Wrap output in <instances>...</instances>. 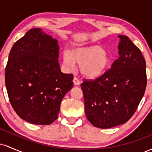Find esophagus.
Segmentation results:
<instances>
[{"instance_id": "34e87169", "label": "esophagus", "mask_w": 152, "mask_h": 152, "mask_svg": "<svg viewBox=\"0 0 152 152\" xmlns=\"http://www.w3.org/2000/svg\"><path fill=\"white\" fill-rule=\"evenodd\" d=\"M73 82H74V84L75 85V86H78V85L80 84V81L77 78H76V77L74 78Z\"/></svg>"}]
</instances>
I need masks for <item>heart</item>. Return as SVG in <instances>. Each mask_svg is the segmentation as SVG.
<instances>
[{
  "label": "heart",
  "instance_id": "heart-1",
  "mask_svg": "<svg viewBox=\"0 0 152 152\" xmlns=\"http://www.w3.org/2000/svg\"><path fill=\"white\" fill-rule=\"evenodd\" d=\"M63 63L68 69H74L75 64L80 65V71L85 78L96 79L109 70L111 58L109 53L100 46L81 47L72 52L63 53Z\"/></svg>",
  "mask_w": 152,
  "mask_h": 152
}]
</instances>
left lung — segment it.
Masks as SVG:
<instances>
[{"mask_svg":"<svg viewBox=\"0 0 152 152\" xmlns=\"http://www.w3.org/2000/svg\"><path fill=\"white\" fill-rule=\"evenodd\" d=\"M119 57L102 76L81 84L85 114L92 125L108 129L124 124L137 110L145 92L146 61L126 36H118Z\"/></svg>","mask_w":152,"mask_h":152,"instance_id":"obj_1","label":"left lung"}]
</instances>
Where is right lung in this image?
Returning <instances> with one entry per match:
<instances>
[{"instance_id":"obj_1","label":"right lung","mask_w":152,"mask_h":152,"mask_svg":"<svg viewBox=\"0 0 152 152\" xmlns=\"http://www.w3.org/2000/svg\"><path fill=\"white\" fill-rule=\"evenodd\" d=\"M56 39L41 28L29 30L10 50L5 81L12 107L29 123L48 125L73 87L72 74L61 71Z\"/></svg>"}]
</instances>
